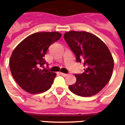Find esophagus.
Masks as SVG:
<instances>
[{"label": "esophagus", "instance_id": "1", "mask_svg": "<svg viewBox=\"0 0 125 125\" xmlns=\"http://www.w3.org/2000/svg\"><path fill=\"white\" fill-rule=\"evenodd\" d=\"M60 74H61V76H68V74H67V73H60Z\"/></svg>", "mask_w": 125, "mask_h": 125}]
</instances>
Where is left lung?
<instances>
[{
  "label": "left lung",
  "mask_w": 125,
  "mask_h": 125,
  "mask_svg": "<svg viewBox=\"0 0 125 125\" xmlns=\"http://www.w3.org/2000/svg\"><path fill=\"white\" fill-rule=\"evenodd\" d=\"M67 45L76 55V61H84V72L75 74L76 82L70 85L73 94L91 97L97 94L111 79L113 58L104 42L86 31L67 32L64 35Z\"/></svg>",
  "instance_id": "8db88e82"
}]
</instances>
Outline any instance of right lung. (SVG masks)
<instances>
[{"label":"right lung","mask_w":125,"mask_h":125,"mask_svg":"<svg viewBox=\"0 0 125 125\" xmlns=\"http://www.w3.org/2000/svg\"><path fill=\"white\" fill-rule=\"evenodd\" d=\"M58 32H37L28 36L13 50L10 59L11 73L25 92L39 94L49 90L56 73L44 69V56L49 47L58 41Z\"/></svg>","instance_id":"right-lung-1"}]
</instances>
